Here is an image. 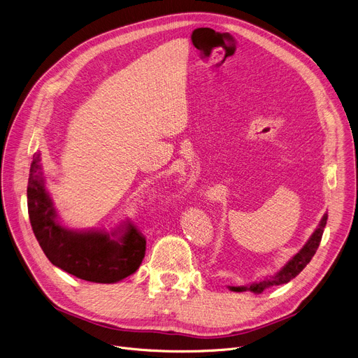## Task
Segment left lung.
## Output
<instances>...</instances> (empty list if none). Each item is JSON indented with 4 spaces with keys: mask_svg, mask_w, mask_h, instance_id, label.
Instances as JSON below:
<instances>
[{
    "mask_svg": "<svg viewBox=\"0 0 358 358\" xmlns=\"http://www.w3.org/2000/svg\"><path fill=\"white\" fill-rule=\"evenodd\" d=\"M327 220H328V214H324L320 225L317 227V229L313 231V234L310 236L308 243L278 273H275V275L264 278L260 282H255V283H251L248 286H238V287L237 286H229V290H233V292H245V290H248V292H253V293H262L263 290H266L268 287L285 285V283L290 282L292 279H295L299 275V273L306 267V264L310 262L313 255L317 253L320 243L322 240Z\"/></svg>",
    "mask_w": 358,
    "mask_h": 358,
    "instance_id": "left-lung-1",
    "label": "left lung"
}]
</instances>
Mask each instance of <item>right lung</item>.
Segmentation results:
<instances>
[{
	"mask_svg": "<svg viewBox=\"0 0 358 358\" xmlns=\"http://www.w3.org/2000/svg\"><path fill=\"white\" fill-rule=\"evenodd\" d=\"M40 160V153H34L27 206L33 233L50 263L69 275L94 283H115L133 275L145 255V237L137 227L122 225L111 234L62 227L45 189Z\"/></svg>",
	"mask_w": 358,
	"mask_h": 358,
	"instance_id": "right-lung-1",
	"label": "right lung"
}]
</instances>
